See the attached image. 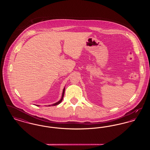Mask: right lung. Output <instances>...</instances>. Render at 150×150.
I'll use <instances>...</instances> for the list:
<instances>
[{
	"label": "right lung",
	"instance_id": "right-lung-1",
	"mask_svg": "<svg viewBox=\"0 0 150 150\" xmlns=\"http://www.w3.org/2000/svg\"><path fill=\"white\" fill-rule=\"evenodd\" d=\"M64 90H65V88H64V90H63V92H62V97H61V100H59L58 102H56V103H54V104H52V105H48V106H56V105H57L59 104V103H60L62 102V100L63 98H64ZM36 106H40L39 105H36Z\"/></svg>",
	"mask_w": 150,
	"mask_h": 150
}]
</instances>
